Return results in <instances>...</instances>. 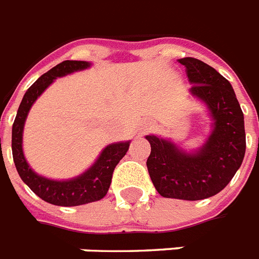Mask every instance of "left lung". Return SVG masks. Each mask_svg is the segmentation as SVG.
Returning a JSON list of instances; mask_svg holds the SVG:
<instances>
[{
	"label": "left lung",
	"instance_id": "left-lung-1",
	"mask_svg": "<svg viewBox=\"0 0 259 259\" xmlns=\"http://www.w3.org/2000/svg\"><path fill=\"white\" fill-rule=\"evenodd\" d=\"M179 63L192 84L191 95L207 106L212 130L195 152H185L169 140L146 136L152 148L146 166L161 196L201 200L221 192L239 169L246 152L245 121L225 76L199 59H179Z\"/></svg>",
	"mask_w": 259,
	"mask_h": 259
}]
</instances>
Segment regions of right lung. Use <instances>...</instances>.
<instances>
[{"label": "right lung", "instance_id": "obj_1", "mask_svg": "<svg viewBox=\"0 0 259 259\" xmlns=\"http://www.w3.org/2000/svg\"><path fill=\"white\" fill-rule=\"evenodd\" d=\"M91 63L82 60H66L62 62L48 72L41 75L32 86L28 89L22 98L17 115L12 127V153L13 161L21 180L47 203L63 207H74L82 205L93 201L101 200L106 196L111 184L114 168L121 161L129 149L130 141L115 142L110 144L102 150L97 161L90 166L86 172L80 176L70 179V180H51L42 177L32 170L29 164L26 162L22 152V132L25 119L28 117L30 107L34 103L47 87L54 82L56 78L66 76L75 71L86 70Z\"/></svg>", "mask_w": 259, "mask_h": 259}]
</instances>
